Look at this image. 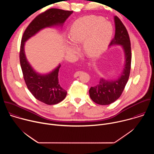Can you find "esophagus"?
<instances>
[{"label":"esophagus","mask_w":154,"mask_h":154,"mask_svg":"<svg viewBox=\"0 0 154 154\" xmlns=\"http://www.w3.org/2000/svg\"><path fill=\"white\" fill-rule=\"evenodd\" d=\"M80 74H81V72H80V71H77V72H76L74 74V77H77Z\"/></svg>","instance_id":"34e87169"}]
</instances>
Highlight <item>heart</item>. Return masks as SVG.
<instances>
[{"mask_svg":"<svg viewBox=\"0 0 154 154\" xmlns=\"http://www.w3.org/2000/svg\"><path fill=\"white\" fill-rule=\"evenodd\" d=\"M113 34V27L108 21L102 17L89 16L82 17L72 25L69 38L74 45L83 42V53L89 57L100 55L106 48ZM77 48L72 45L66 47L69 55L75 54Z\"/></svg>","mask_w":154,"mask_h":154,"instance_id":"1","label":"heart"}]
</instances>
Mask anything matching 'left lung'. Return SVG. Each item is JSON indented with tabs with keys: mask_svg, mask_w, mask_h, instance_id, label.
Wrapping results in <instances>:
<instances>
[{
	"mask_svg": "<svg viewBox=\"0 0 154 154\" xmlns=\"http://www.w3.org/2000/svg\"><path fill=\"white\" fill-rule=\"evenodd\" d=\"M115 34L109 47L121 46L124 54V64L122 72L120 75L113 80L100 79L98 84L91 86L89 90L90 96L95 103L105 105L116 101L121 95L128 82L131 67L130 41L126 28L121 20L114 16Z\"/></svg>",
	"mask_w": 154,
	"mask_h": 154,
	"instance_id": "8db88e82",
	"label": "left lung"
}]
</instances>
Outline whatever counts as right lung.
<instances>
[{"mask_svg":"<svg viewBox=\"0 0 154 154\" xmlns=\"http://www.w3.org/2000/svg\"><path fill=\"white\" fill-rule=\"evenodd\" d=\"M72 11L51 8L36 16L25 30L21 40L20 64L29 90L38 100L48 105L57 104L66 96L67 91L59 82L58 72L61 64L47 74L36 72L28 61L24 47L26 42L41 30L55 27H62Z\"/></svg>","mask_w":154,"mask_h":154,"instance_id":"obj_1","label":"right lung"}]
</instances>
